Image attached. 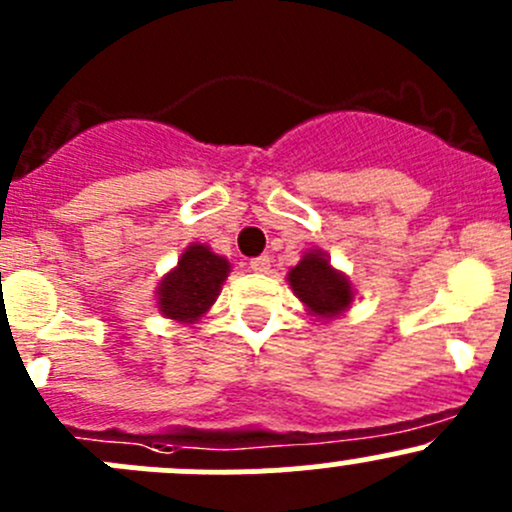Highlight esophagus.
<instances>
[{"label": "esophagus", "instance_id": "obj_1", "mask_svg": "<svg viewBox=\"0 0 512 512\" xmlns=\"http://www.w3.org/2000/svg\"><path fill=\"white\" fill-rule=\"evenodd\" d=\"M270 257L267 255H260L255 257V260H250V270L252 272H260V275H265V272H270Z\"/></svg>", "mask_w": 512, "mask_h": 512}]
</instances>
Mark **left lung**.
Segmentation results:
<instances>
[{"label": "left lung", "mask_w": 512, "mask_h": 512, "mask_svg": "<svg viewBox=\"0 0 512 512\" xmlns=\"http://www.w3.org/2000/svg\"><path fill=\"white\" fill-rule=\"evenodd\" d=\"M289 287L299 302L319 319H334L354 302V289L347 275L329 265L322 250H309L287 275Z\"/></svg>", "instance_id": "obj_1"}]
</instances>
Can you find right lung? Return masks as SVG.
<instances>
[{
  "mask_svg": "<svg viewBox=\"0 0 512 512\" xmlns=\"http://www.w3.org/2000/svg\"><path fill=\"white\" fill-rule=\"evenodd\" d=\"M230 275V262L215 255L208 245L193 242L180 255L178 267L158 285V309L163 317L193 324L213 307L220 287Z\"/></svg>",
  "mask_w": 512,
  "mask_h": 512,
  "instance_id": "right-lung-1",
  "label": "right lung"
}]
</instances>
